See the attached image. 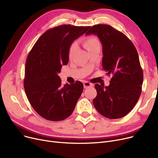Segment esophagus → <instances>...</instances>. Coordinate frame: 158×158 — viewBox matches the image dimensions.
I'll return each instance as SVG.
<instances>
[{"label": "esophagus", "mask_w": 158, "mask_h": 158, "mask_svg": "<svg viewBox=\"0 0 158 158\" xmlns=\"http://www.w3.org/2000/svg\"><path fill=\"white\" fill-rule=\"evenodd\" d=\"M83 85H84L85 88H89V87H91V86H93L92 84H91L90 82H89L88 81H85L83 82Z\"/></svg>", "instance_id": "esophagus-1"}]
</instances>
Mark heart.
Instances as JSON below:
<instances>
[{"label":"heart","mask_w":158,"mask_h":158,"mask_svg":"<svg viewBox=\"0 0 158 158\" xmlns=\"http://www.w3.org/2000/svg\"><path fill=\"white\" fill-rule=\"evenodd\" d=\"M82 44L87 50L88 52H92L94 50L97 48H100V43L98 39L94 36H86L82 39ZM77 50V45L76 43H73L69 49V57L70 59H72L76 53Z\"/></svg>","instance_id":"b5f03b06"}]
</instances>
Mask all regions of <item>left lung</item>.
Returning a JSON list of instances; mask_svg holds the SVG:
<instances>
[{
	"label": "left lung",
	"instance_id": "8db88e82",
	"mask_svg": "<svg viewBox=\"0 0 158 158\" xmlns=\"http://www.w3.org/2000/svg\"><path fill=\"white\" fill-rule=\"evenodd\" d=\"M86 35H95L102 45V68L112 75L108 86L96 84L93 102L104 117L117 119L127 114L142 93L143 74L136 49L122 32L106 24L92 26Z\"/></svg>",
	"mask_w": 158,
	"mask_h": 158
}]
</instances>
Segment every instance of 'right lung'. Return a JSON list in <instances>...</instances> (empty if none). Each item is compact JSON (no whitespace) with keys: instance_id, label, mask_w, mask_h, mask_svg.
<instances>
[{"instance_id":"add662e5","label":"right lung","mask_w":158,"mask_h":158,"mask_svg":"<svg viewBox=\"0 0 158 158\" xmlns=\"http://www.w3.org/2000/svg\"><path fill=\"white\" fill-rule=\"evenodd\" d=\"M90 27L62 25L41 35L29 53L23 86L28 100L41 117L61 121L72 113L83 90L80 81L61 86L58 76L69 62L71 44Z\"/></svg>"}]
</instances>
